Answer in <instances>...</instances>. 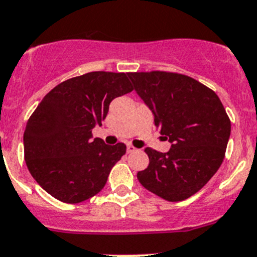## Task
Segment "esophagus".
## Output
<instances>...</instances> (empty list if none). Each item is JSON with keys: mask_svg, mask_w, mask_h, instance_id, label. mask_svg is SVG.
Returning a JSON list of instances; mask_svg holds the SVG:
<instances>
[{"mask_svg": "<svg viewBox=\"0 0 257 257\" xmlns=\"http://www.w3.org/2000/svg\"><path fill=\"white\" fill-rule=\"evenodd\" d=\"M136 151H137V149H136L135 146H132V145H128V146H126V153L128 154L136 153Z\"/></svg>", "mask_w": 257, "mask_h": 257, "instance_id": "1", "label": "esophagus"}]
</instances>
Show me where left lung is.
<instances>
[{"label": "left lung", "instance_id": "left-lung-1", "mask_svg": "<svg viewBox=\"0 0 257 257\" xmlns=\"http://www.w3.org/2000/svg\"><path fill=\"white\" fill-rule=\"evenodd\" d=\"M137 94L154 113L168 153L146 147L149 167L138 172L142 186L168 202H181L202 189L225 158L230 119L212 89L182 73H128Z\"/></svg>", "mask_w": 257, "mask_h": 257}]
</instances>
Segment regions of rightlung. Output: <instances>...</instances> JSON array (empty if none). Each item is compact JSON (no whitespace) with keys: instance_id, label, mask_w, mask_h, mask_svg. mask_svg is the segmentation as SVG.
<instances>
[{"instance_id":"1","label":"right lung","mask_w":257,"mask_h":257,"mask_svg":"<svg viewBox=\"0 0 257 257\" xmlns=\"http://www.w3.org/2000/svg\"><path fill=\"white\" fill-rule=\"evenodd\" d=\"M133 90L128 73L95 71L58 84L37 106L24 131V159L37 184L64 203L84 202L104 187L125 154L93 138L113 98Z\"/></svg>"}]
</instances>
